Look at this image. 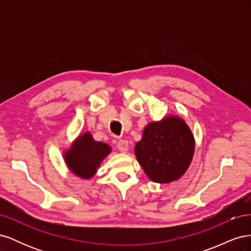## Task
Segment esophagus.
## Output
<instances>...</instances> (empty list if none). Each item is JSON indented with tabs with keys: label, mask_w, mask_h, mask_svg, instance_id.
<instances>
[{
	"label": "esophagus",
	"mask_w": 251,
	"mask_h": 251,
	"mask_svg": "<svg viewBox=\"0 0 251 251\" xmlns=\"http://www.w3.org/2000/svg\"><path fill=\"white\" fill-rule=\"evenodd\" d=\"M117 149L120 151H123V153H126V151H127V149H128V143H127V141L126 140H119L118 142H117Z\"/></svg>",
	"instance_id": "34e87169"
}]
</instances>
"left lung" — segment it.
<instances>
[{
	"mask_svg": "<svg viewBox=\"0 0 251 251\" xmlns=\"http://www.w3.org/2000/svg\"><path fill=\"white\" fill-rule=\"evenodd\" d=\"M194 150L191 130L183 120L171 116L146 126L135 146V154L151 181L168 183L185 173Z\"/></svg>",
	"mask_w": 251,
	"mask_h": 251,
	"instance_id": "1",
	"label": "left lung"
}]
</instances>
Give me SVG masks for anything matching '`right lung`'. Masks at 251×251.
<instances>
[{"mask_svg": "<svg viewBox=\"0 0 251 251\" xmlns=\"http://www.w3.org/2000/svg\"><path fill=\"white\" fill-rule=\"evenodd\" d=\"M110 151L111 148L108 144L95 141L90 133H86L73 143L65 156V160L75 175L89 179L94 176L102 159Z\"/></svg>", "mask_w": 251, "mask_h": 251, "instance_id": "add662e5", "label": "right lung"}]
</instances>
